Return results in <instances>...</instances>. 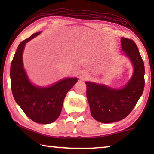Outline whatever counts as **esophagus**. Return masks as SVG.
<instances>
[{"mask_svg": "<svg viewBox=\"0 0 154 154\" xmlns=\"http://www.w3.org/2000/svg\"><path fill=\"white\" fill-rule=\"evenodd\" d=\"M89 78L90 74L87 72V71H83V72L81 74V75H80V79L81 80H87L89 79Z\"/></svg>", "mask_w": 154, "mask_h": 154, "instance_id": "34e87169", "label": "esophagus"}]
</instances>
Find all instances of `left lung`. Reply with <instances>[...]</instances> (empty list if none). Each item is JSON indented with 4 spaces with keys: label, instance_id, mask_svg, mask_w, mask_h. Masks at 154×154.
<instances>
[{
    "label": "left lung",
    "instance_id": "8db88e82",
    "mask_svg": "<svg viewBox=\"0 0 154 154\" xmlns=\"http://www.w3.org/2000/svg\"><path fill=\"white\" fill-rule=\"evenodd\" d=\"M121 50L133 66V74L121 88L86 81V95L92 116L103 123L119 121L130 114L144 88V64L138 48L130 39L121 38Z\"/></svg>",
    "mask_w": 154,
    "mask_h": 154
}]
</instances>
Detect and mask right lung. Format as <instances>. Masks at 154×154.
<instances>
[{"mask_svg": "<svg viewBox=\"0 0 154 154\" xmlns=\"http://www.w3.org/2000/svg\"><path fill=\"white\" fill-rule=\"evenodd\" d=\"M41 33H33L19 45L10 66V81L14 100L25 114L35 123L49 124L60 116L65 96L78 79L65 78L48 87L31 83L23 64V52L26 43Z\"/></svg>", "mask_w": 154, "mask_h": 154, "instance_id": "obj_1", "label": "right lung"}]
</instances>
